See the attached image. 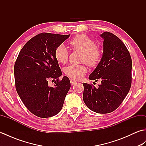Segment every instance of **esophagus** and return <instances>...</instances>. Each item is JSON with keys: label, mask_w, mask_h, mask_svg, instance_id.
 <instances>
[{"label": "esophagus", "mask_w": 146, "mask_h": 146, "mask_svg": "<svg viewBox=\"0 0 146 146\" xmlns=\"http://www.w3.org/2000/svg\"><path fill=\"white\" fill-rule=\"evenodd\" d=\"M70 83H71V85H73L76 84V81H75V80L71 79V80H70Z\"/></svg>", "instance_id": "esophagus-1"}]
</instances>
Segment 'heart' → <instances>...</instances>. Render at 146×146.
I'll return each mask as SVG.
<instances>
[{"mask_svg":"<svg viewBox=\"0 0 146 146\" xmlns=\"http://www.w3.org/2000/svg\"><path fill=\"white\" fill-rule=\"evenodd\" d=\"M70 44L74 50L83 52L82 62L90 66L94 67L98 64L102 57L101 51L97 48L94 40L85 35H80L71 40ZM69 56V50L66 45L61 44L56 48L54 56L59 63H65ZM64 73L71 78H82L86 73L87 69L84 65L70 64L64 68Z\"/></svg>","mask_w":146,"mask_h":146,"instance_id":"1","label":"heart"}]
</instances>
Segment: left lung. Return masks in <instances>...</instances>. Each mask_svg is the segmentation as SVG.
<instances>
[{
    "label": "left lung",
    "mask_w": 146,
    "mask_h": 146,
    "mask_svg": "<svg viewBox=\"0 0 146 146\" xmlns=\"http://www.w3.org/2000/svg\"><path fill=\"white\" fill-rule=\"evenodd\" d=\"M103 54L89 79L101 80L98 88L83 83V99L91 110L98 113L111 112L128 94L132 82V60L123 42L113 34L103 33Z\"/></svg>",
    "instance_id": "obj_1"
}]
</instances>
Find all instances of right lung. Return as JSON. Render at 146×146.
Segmentation results:
<instances>
[{
  "label": "right lung",
  "mask_w": 146,
  "mask_h": 146,
  "mask_svg": "<svg viewBox=\"0 0 146 146\" xmlns=\"http://www.w3.org/2000/svg\"><path fill=\"white\" fill-rule=\"evenodd\" d=\"M41 33L27 41L22 48L14 65L15 88L24 105L31 112L41 118L60 112L71 87L69 78L62 75L54 56L55 49L69 38ZM57 80L53 87L48 80Z\"/></svg>",
  "instance_id": "add662e5"
}]
</instances>
